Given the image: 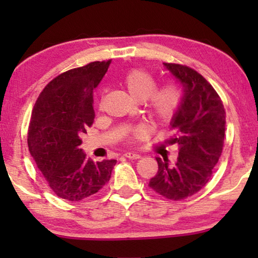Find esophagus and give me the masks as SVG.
<instances>
[{
	"label": "esophagus",
	"instance_id": "1",
	"mask_svg": "<svg viewBox=\"0 0 258 258\" xmlns=\"http://www.w3.org/2000/svg\"><path fill=\"white\" fill-rule=\"evenodd\" d=\"M124 156L128 158V160H139V158H141L140 155L136 153H125Z\"/></svg>",
	"mask_w": 258,
	"mask_h": 258
}]
</instances>
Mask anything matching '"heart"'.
Instances as JSON below:
<instances>
[{
	"mask_svg": "<svg viewBox=\"0 0 258 258\" xmlns=\"http://www.w3.org/2000/svg\"><path fill=\"white\" fill-rule=\"evenodd\" d=\"M130 97L137 102H146L151 122L158 126H167L174 121L184 102V90L177 82H165L157 86V80L146 69H133L123 79ZM102 104H100V109ZM147 136L146 129L133 130L125 141L132 144Z\"/></svg>",
	"mask_w": 258,
	"mask_h": 258,
	"instance_id": "heart-1",
	"label": "heart"
}]
</instances>
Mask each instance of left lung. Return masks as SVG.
I'll return each instance as SVG.
<instances>
[{"instance_id": "1", "label": "left lung", "mask_w": 258, "mask_h": 258, "mask_svg": "<svg viewBox=\"0 0 258 258\" xmlns=\"http://www.w3.org/2000/svg\"><path fill=\"white\" fill-rule=\"evenodd\" d=\"M184 87V102L170 123L171 143L178 148L174 165L156 158L157 175L149 186L158 195L181 201L195 195L211 179L222 154L225 133L223 102L214 87L195 69L178 63H164Z\"/></svg>"}]
</instances>
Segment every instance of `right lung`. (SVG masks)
<instances>
[{
	"mask_svg": "<svg viewBox=\"0 0 258 258\" xmlns=\"http://www.w3.org/2000/svg\"><path fill=\"white\" fill-rule=\"evenodd\" d=\"M95 61L51 80L37 97L28 129V148L47 184L59 199L79 202L103 188L116 160H87L81 136L93 125V91L110 66Z\"/></svg>",
	"mask_w": 258,
	"mask_h": 258,
	"instance_id": "1",
	"label": "right lung"
}]
</instances>
